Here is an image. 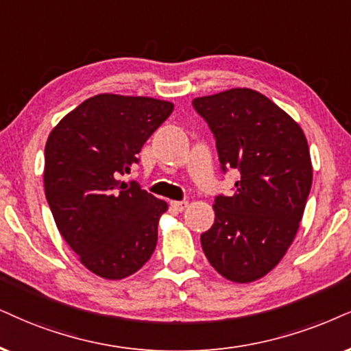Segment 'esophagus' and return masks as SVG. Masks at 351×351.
I'll use <instances>...</instances> for the list:
<instances>
[{"label":"esophagus","instance_id":"1","mask_svg":"<svg viewBox=\"0 0 351 351\" xmlns=\"http://www.w3.org/2000/svg\"><path fill=\"white\" fill-rule=\"evenodd\" d=\"M189 206V202H171V208L176 211H184Z\"/></svg>","mask_w":351,"mask_h":351}]
</instances>
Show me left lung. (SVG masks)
Listing matches in <instances>:
<instances>
[{
    "label": "left lung",
    "instance_id": "1",
    "mask_svg": "<svg viewBox=\"0 0 351 351\" xmlns=\"http://www.w3.org/2000/svg\"><path fill=\"white\" fill-rule=\"evenodd\" d=\"M216 138L223 171L239 180L216 197L215 224L202 234L211 267L234 283H250L278 265L295 241L313 185L304 132L275 102L249 88L193 99Z\"/></svg>",
    "mask_w": 351,
    "mask_h": 351
}]
</instances>
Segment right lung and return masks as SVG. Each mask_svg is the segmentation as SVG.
Instances as JSON below:
<instances>
[{"mask_svg": "<svg viewBox=\"0 0 351 351\" xmlns=\"http://www.w3.org/2000/svg\"><path fill=\"white\" fill-rule=\"evenodd\" d=\"M174 104L97 94L51 130L43 185L60 234L88 270L106 280L133 275L149 261L167 203L120 176Z\"/></svg>", "mask_w": 351, "mask_h": 351, "instance_id": "add662e5", "label": "right lung"}]
</instances>
